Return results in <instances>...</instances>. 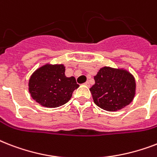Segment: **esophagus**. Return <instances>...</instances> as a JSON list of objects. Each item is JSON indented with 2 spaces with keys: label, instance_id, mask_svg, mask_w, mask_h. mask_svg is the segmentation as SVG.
<instances>
[{
  "label": "esophagus",
  "instance_id": "1",
  "mask_svg": "<svg viewBox=\"0 0 157 157\" xmlns=\"http://www.w3.org/2000/svg\"><path fill=\"white\" fill-rule=\"evenodd\" d=\"M84 85H86V86H90V82H89V81H86V83L84 84Z\"/></svg>",
  "mask_w": 157,
  "mask_h": 157
}]
</instances>
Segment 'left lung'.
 I'll return each mask as SVG.
<instances>
[{"label": "left lung", "instance_id": "obj_1", "mask_svg": "<svg viewBox=\"0 0 157 157\" xmlns=\"http://www.w3.org/2000/svg\"><path fill=\"white\" fill-rule=\"evenodd\" d=\"M94 78L95 83L90 90L94 103L102 109L116 112L134 99L136 82L126 70L103 67Z\"/></svg>", "mask_w": 157, "mask_h": 157}]
</instances>
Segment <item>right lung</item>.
Returning <instances> with one entry per match:
<instances>
[{
	"instance_id": "add662e5",
	"label": "right lung",
	"mask_w": 157,
	"mask_h": 157,
	"mask_svg": "<svg viewBox=\"0 0 157 157\" xmlns=\"http://www.w3.org/2000/svg\"><path fill=\"white\" fill-rule=\"evenodd\" d=\"M79 87L74 76H65L63 64H45L31 76L28 90L32 98L43 107H57L67 103Z\"/></svg>"
}]
</instances>
